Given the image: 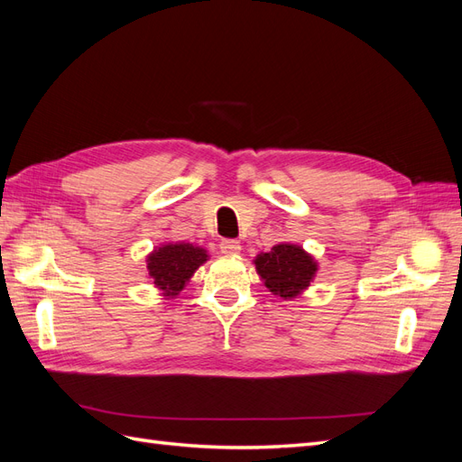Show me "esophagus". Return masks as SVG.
Returning a JSON list of instances; mask_svg holds the SVG:
<instances>
[{
	"instance_id": "34e87169",
	"label": "esophagus",
	"mask_w": 462,
	"mask_h": 462,
	"mask_svg": "<svg viewBox=\"0 0 462 462\" xmlns=\"http://www.w3.org/2000/svg\"><path fill=\"white\" fill-rule=\"evenodd\" d=\"M219 250L223 254H239L241 253V243L226 239V241L219 243Z\"/></svg>"
}]
</instances>
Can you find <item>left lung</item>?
Wrapping results in <instances>:
<instances>
[{
    "instance_id": "1",
    "label": "left lung",
    "mask_w": 462,
    "mask_h": 462,
    "mask_svg": "<svg viewBox=\"0 0 462 462\" xmlns=\"http://www.w3.org/2000/svg\"><path fill=\"white\" fill-rule=\"evenodd\" d=\"M256 272L263 285L282 299H295L312 283L318 272L314 258L297 245H277L270 253H262L254 260Z\"/></svg>"
}]
</instances>
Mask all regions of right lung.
I'll return each instance as SVG.
<instances>
[{
	"instance_id": "add662e5",
	"label": "right lung",
	"mask_w": 462,
	"mask_h": 462,
	"mask_svg": "<svg viewBox=\"0 0 462 462\" xmlns=\"http://www.w3.org/2000/svg\"><path fill=\"white\" fill-rule=\"evenodd\" d=\"M208 260L206 250L190 243H167L146 258L148 275L163 297H177L187 282Z\"/></svg>"
}]
</instances>
